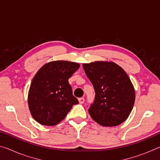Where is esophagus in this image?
I'll use <instances>...</instances> for the list:
<instances>
[{
  "label": "esophagus",
  "mask_w": 160,
  "mask_h": 160,
  "mask_svg": "<svg viewBox=\"0 0 160 160\" xmlns=\"http://www.w3.org/2000/svg\"><path fill=\"white\" fill-rule=\"evenodd\" d=\"M78 101H79L80 104H83V103L85 102V98H84V97H81V98L78 99Z\"/></svg>",
  "instance_id": "34e87169"
}]
</instances>
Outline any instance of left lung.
Instances as JSON below:
<instances>
[{
  "label": "left lung",
  "instance_id": "8db88e82",
  "mask_svg": "<svg viewBox=\"0 0 160 160\" xmlns=\"http://www.w3.org/2000/svg\"><path fill=\"white\" fill-rule=\"evenodd\" d=\"M82 66L95 92L94 102L88 109L91 117L103 126H116L125 121L135 99L126 72L113 62L95 61Z\"/></svg>",
  "mask_w": 160,
  "mask_h": 160
}]
</instances>
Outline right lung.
Segmentation results:
<instances>
[{"label": "right lung", "mask_w": 160, "mask_h": 160, "mask_svg": "<svg viewBox=\"0 0 160 160\" xmlns=\"http://www.w3.org/2000/svg\"><path fill=\"white\" fill-rule=\"evenodd\" d=\"M79 67L73 62L56 61L38 70L28 94L29 109L35 121L42 125L55 126L78 104L68 79Z\"/></svg>", "instance_id": "1"}]
</instances>
